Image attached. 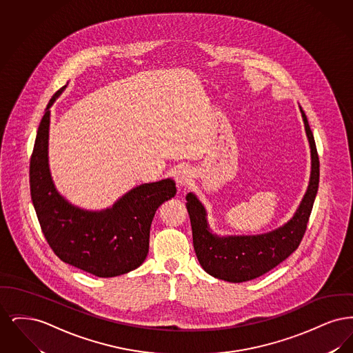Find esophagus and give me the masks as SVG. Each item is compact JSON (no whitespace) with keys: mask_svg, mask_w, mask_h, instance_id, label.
<instances>
[{"mask_svg":"<svg viewBox=\"0 0 353 353\" xmlns=\"http://www.w3.org/2000/svg\"><path fill=\"white\" fill-rule=\"evenodd\" d=\"M174 180L179 186H186L192 181V173L189 172V169L179 168L174 173Z\"/></svg>","mask_w":353,"mask_h":353,"instance_id":"1","label":"esophagus"}]
</instances>
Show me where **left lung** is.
<instances>
[{"mask_svg":"<svg viewBox=\"0 0 353 353\" xmlns=\"http://www.w3.org/2000/svg\"><path fill=\"white\" fill-rule=\"evenodd\" d=\"M301 112L311 148V176L296 213L283 226L265 234L219 236L212 233L206 210L196 194H186L194 252L202 269L212 276L232 283L252 281L278 266L301 245L318 193L320 174L315 139L302 108Z\"/></svg>","mask_w":353,"mask_h":353,"instance_id":"obj_1","label":"left lung"}]
</instances>
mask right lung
Segmentation results:
<instances>
[{"label": "right lung", "instance_id": "obj_1", "mask_svg": "<svg viewBox=\"0 0 353 353\" xmlns=\"http://www.w3.org/2000/svg\"><path fill=\"white\" fill-rule=\"evenodd\" d=\"M51 98L39 123L30 159V194L42 233L55 255L95 276L111 278L137 269L150 249V230L157 208L176 194L165 179L131 189L101 212L74 206L59 194L49 168Z\"/></svg>", "mask_w": 353, "mask_h": 353}]
</instances>
